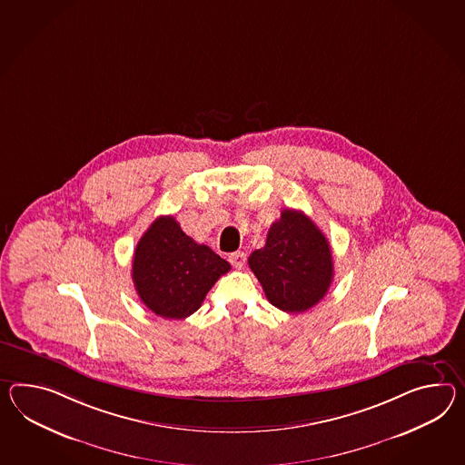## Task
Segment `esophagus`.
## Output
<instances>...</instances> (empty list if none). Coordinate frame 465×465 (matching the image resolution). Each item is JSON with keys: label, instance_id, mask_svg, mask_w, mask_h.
<instances>
[{"label": "esophagus", "instance_id": "34e87169", "mask_svg": "<svg viewBox=\"0 0 465 465\" xmlns=\"http://www.w3.org/2000/svg\"><path fill=\"white\" fill-rule=\"evenodd\" d=\"M245 259H247V255H245L243 252H235V253H230V255H228V261H230V263H232L235 269H242L243 263H245Z\"/></svg>", "mask_w": 465, "mask_h": 465}]
</instances>
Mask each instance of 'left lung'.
<instances>
[{
    "instance_id": "obj_1",
    "label": "left lung",
    "mask_w": 465,
    "mask_h": 465,
    "mask_svg": "<svg viewBox=\"0 0 465 465\" xmlns=\"http://www.w3.org/2000/svg\"><path fill=\"white\" fill-rule=\"evenodd\" d=\"M272 306L283 312H304L326 295L334 277L328 238L297 210H283L273 222L262 249L249 257Z\"/></svg>"
}]
</instances>
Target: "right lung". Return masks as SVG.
<instances>
[{
  "label": "right lung",
  "mask_w": 465,
  "mask_h": 465,
  "mask_svg": "<svg viewBox=\"0 0 465 465\" xmlns=\"http://www.w3.org/2000/svg\"><path fill=\"white\" fill-rule=\"evenodd\" d=\"M230 263L196 243L173 216H159L137 242L133 282L156 316L184 319L202 307L208 291Z\"/></svg>",
  "instance_id": "right-lung-1"
}]
</instances>
